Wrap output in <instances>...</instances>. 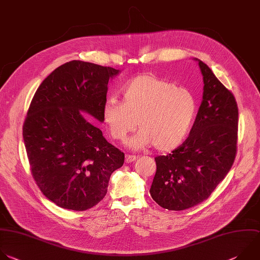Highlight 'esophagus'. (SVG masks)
I'll list each match as a JSON object with an SVG mask.
<instances>
[{
	"label": "esophagus",
	"instance_id": "obj_1",
	"mask_svg": "<svg viewBox=\"0 0 260 260\" xmlns=\"http://www.w3.org/2000/svg\"><path fill=\"white\" fill-rule=\"evenodd\" d=\"M136 159H137V157H136L135 155H129V154H126V155H125V162H126V163H132V162H134Z\"/></svg>",
	"mask_w": 260,
	"mask_h": 260
}]
</instances>
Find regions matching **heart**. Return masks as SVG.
Wrapping results in <instances>:
<instances>
[{"label": "heart", "instance_id": "b5f03b06", "mask_svg": "<svg viewBox=\"0 0 260 260\" xmlns=\"http://www.w3.org/2000/svg\"><path fill=\"white\" fill-rule=\"evenodd\" d=\"M122 102L106 100L103 120L113 140L122 142L127 135L140 131L128 141L132 149L154 145L161 152L179 147L189 134L196 113V101L186 88L152 73H143L122 86Z\"/></svg>", "mask_w": 260, "mask_h": 260}]
</instances>
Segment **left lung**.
I'll list each match as a JSON object with an SVG mask.
<instances>
[{"label": "left lung", "mask_w": 260, "mask_h": 260, "mask_svg": "<svg viewBox=\"0 0 260 260\" xmlns=\"http://www.w3.org/2000/svg\"><path fill=\"white\" fill-rule=\"evenodd\" d=\"M203 100L187 140L166 156L155 157L150 189L161 207L182 211L206 200L225 178L237 154L238 105L233 93L199 60Z\"/></svg>", "instance_id": "left-lung-1"}]
</instances>
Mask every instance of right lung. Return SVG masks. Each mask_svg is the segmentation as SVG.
Here are the masks:
<instances>
[{"instance_id":"right-lung-1","label":"right lung","mask_w":260,"mask_h":260,"mask_svg":"<svg viewBox=\"0 0 260 260\" xmlns=\"http://www.w3.org/2000/svg\"><path fill=\"white\" fill-rule=\"evenodd\" d=\"M118 72L69 61L41 83L30 102L22 135L31 176L61 208L84 211L97 205L111 174L123 165V152L92 123L103 121L107 84Z\"/></svg>"}]
</instances>
